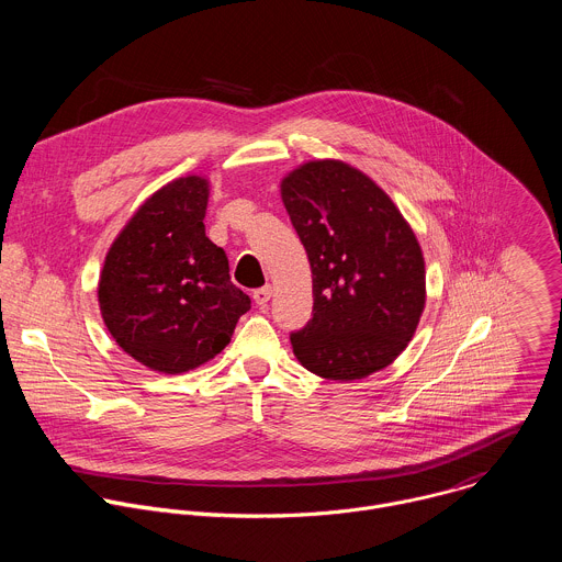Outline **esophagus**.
Wrapping results in <instances>:
<instances>
[{
  "mask_svg": "<svg viewBox=\"0 0 562 562\" xmlns=\"http://www.w3.org/2000/svg\"><path fill=\"white\" fill-rule=\"evenodd\" d=\"M271 293H273V289H271L269 284H265V286L256 289V291H254V300H256V304L265 306V304L271 300Z\"/></svg>",
  "mask_w": 562,
  "mask_h": 562,
  "instance_id": "1",
  "label": "esophagus"
}]
</instances>
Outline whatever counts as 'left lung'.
Masks as SVG:
<instances>
[{"instance_id":"1","label":"left lung","mask_w":562,"mask_h":562,"mask_svg":"<svg viewBox=\"0 0 562 562\" xmlns=\"http://www.w3.org/2000/svg\"><path fill=\"white\" fill-rule=\"evenodd\" d=\"M313 276V317L291 334L304 369L360 380L391 364L425 308V260L391 198L362 171L315 159L282 180Z\"/></svg>"}]
</instances>
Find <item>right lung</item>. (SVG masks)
Instances as JSON below:
<instances>
[{"label": "right lung", "instance_id": "1", "mask_svg": "<svg viewBox=\"0 0 562 562\" xmlns=\"http://www.w3.org/2000/svg\"><path fill=\"white\" fill-rule=\"evenodd\" d=\"M209 182L189 176L153 193L106 254L100 311L113 340L153 371L184 373L215 358L251 297L206 237Z\"/></svg>", "mask_w": 562, "mask_h": 562}]
</instances>
